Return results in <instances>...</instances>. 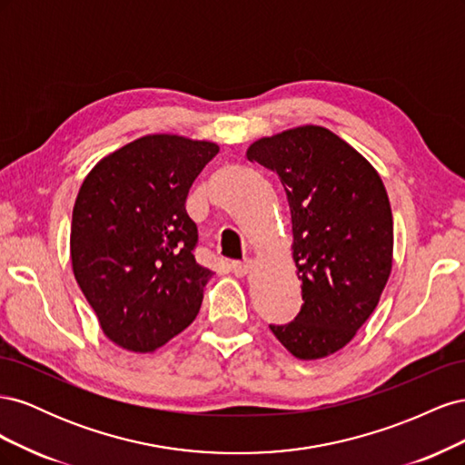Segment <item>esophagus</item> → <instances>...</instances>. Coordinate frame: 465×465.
<instances>
[{"instance_id":"1","label":"esophagus","mask_w":465,"mask_h":465,"mask_svg":"<svg viewBox=\"0 0 465 465\" xmlns=\"http://www.w3.org/2000/svg\"><path fill=\"white\" fill-rule=\"evenodd\" d=\"M231 272L236 277H244L252 272V260H242V262H232L231 263Z\"/></svg>"}]
</instances>
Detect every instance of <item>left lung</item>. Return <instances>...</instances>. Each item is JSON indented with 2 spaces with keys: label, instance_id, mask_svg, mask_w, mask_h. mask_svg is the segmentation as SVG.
Listing matches in <instances>:
<instances>
[{
  "label": "left lung",
  "instance_id": "left-lung-1",
  "mask_svg": "<svg viewBox=\"0 0 465 465\" xmlns=\"http://www.w3.org/2000/svg\"><path fill=\"white\" fill-rule=\"evenodd\" d=\"M246 157L285 188L304 301L297 318L270 330L297 359L330 357L371 318L391 273L384 182L357 149L312 124L260 137Z\"/></svg>",
  "mask_w": 465,
  "mask_h": 465
}]
</instances>
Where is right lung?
<instances>
[{"mask_svg":"<svg viewBox=\"0 0 465 465\" xmlns=\"http://www.w3.org/2000/svg\"><path fill=\"white\" fill-rule=\"evenodd\" d=\"M219 153L207 139L151 134L98 161L83 180L69 256L112 343L153 353L200 312L213 275L193 260V180Z\"/></svg>","mask_w":465,"mask_h":465,"instance_id":"right-lung-1","label":"right lung"}]
</instances>
